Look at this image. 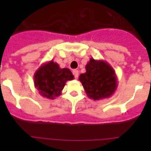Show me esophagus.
Masks as SVG:
<instances>
[{"label": "esophagus", "mask_w": 151, "mask_h": 151, "mask_svg": "<svg viewBox=\"0 0 151 151\" xmlns=\"http://www.w3.org/2000/svg\"><path fill=\"white\" fill-rule=\"evenodd\" d=\"M73 75H74V77L75 78H77L78 77V70H76V69H74L73 71Z\"/></svg>", "instance_id": "esophagus-1"}]
</instances>
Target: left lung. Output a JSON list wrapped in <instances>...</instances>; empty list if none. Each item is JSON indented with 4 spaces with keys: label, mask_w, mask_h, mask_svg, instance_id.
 Wrapping results in <instances>:
<instances>
[{
    "label": "left lung",
    "mask_w": 151,
    "mask_h": 151,
    "mask_svg": "<svg viewBox=\"0 0 151 151\" xmlns=\"http://www.w3.org/2000/svg\"><path fill=\"white\" fill-rule=\"evenodd\" d=\"M85 69L86 72L80 75L78 79L89 98L98 101L114 94L118 85L116 74L107 62L91 58Z\"/></svg>",
    "instance_id": "obj_1"
}]
</instances>
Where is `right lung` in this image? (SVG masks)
<instances>
[{"mask_svg": "<svg viewBox=\"0 0 151 151\" xmlns=\"http://www.w3.org/2000/svg\"><path fill=\"white\" fill-rule=\"evenodd\" d=\"M74 78L73 73L67 68L60 67L53 60L43 63L34 75V85L40 95L50 100L61 94L67 81Z\"/></svg>", "mask_w": 151, "mask_h": 151, "instance_id": "right-lung-1", "label": "right lung"}]
</instances>
